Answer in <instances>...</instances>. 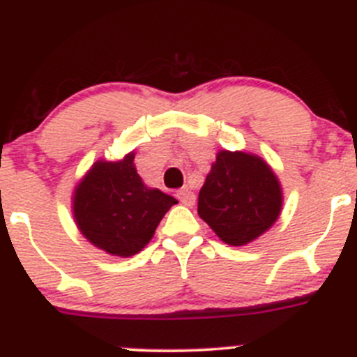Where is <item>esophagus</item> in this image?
I'll return each mask as SVG.
<instances>
[{"mask_svg":"<svg viewBox=\"0 0 357 357\" xmlns=\"http://www.w3.org/2000/svg\"><path fill=\"white\" fill-rule=\"evenodd\" d=\"M178 199L181 204L185 206H194L195 204V194L190 188H183L178 192Z\"/></svg>","mask_w":357,"mask_h":357,"instance_id":"obj_1","label":"esophagus"}]
</instances>
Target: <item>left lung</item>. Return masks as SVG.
<instances>
[{
    "label": "left lung",
    "mask_w": 357,
    "mask_h": 357,
    "mask_svg": "<svg viewBox=\"0 0 357 357\" xmlns=\"http://www.w3.org/2000/svg\"><path fill=\"white\" fill-rule=\"evenodd\" d=\"M282 204V185L266 160L220 149L199 192L197 213L222 241L245 246L273 227Z\"/></svg>",
    "instance_id": "8db88e82"
}]
</instances>
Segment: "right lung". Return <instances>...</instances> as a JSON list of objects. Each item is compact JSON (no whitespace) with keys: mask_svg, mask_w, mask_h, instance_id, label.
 I'll return each instance as SVG.
<instances>
[{"mask_svg":"<svg viewBox=\"0 0 357 357\" xmlns=\"http://www.w3.org/2000/svg\"><path fill=\"white\" fill-rule=\"evenodd\" d=\"M133 158L135 153L130 151L116 162L96 160L72 195L73 220L81 234L114 257L139 254L163 215L178 204L172 195L144 185Z\"/></svg>","mask_w":357,"mask_h":357,"instance_id":"obj_1","label":"right lung"}]
</instances>
